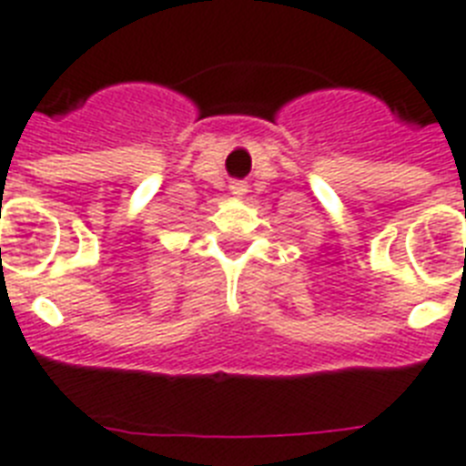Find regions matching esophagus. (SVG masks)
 Wrapping results in <instances>:
<instances>
[{"instance_id":"1","label":"esophagus","mask_w":466,"mask_h":466,"mask_svg":"<svg viewBox=\"0 0 466 466\" xmlns=\"http://www.w3.org/2000/svg\"><path fill=\"white\" fill-rule=\"evenodd\" d=\"M230 192H233V195H245V192H248V185L240 180L230 182Z\"/></svg>"}]
</instances>
